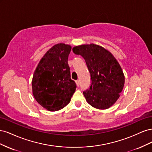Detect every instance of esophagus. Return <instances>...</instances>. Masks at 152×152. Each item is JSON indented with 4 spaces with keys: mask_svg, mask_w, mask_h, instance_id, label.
<instances>
[{
    "mask_svg": "<svg viewBox=\"0 0 152 152\" xmlns=\"http://www.w3.org/2000/svg\"><path fill=\"white\" fill-rule=\"evenodd\" d=\"M75 82H76V84H77V86H78V87H79V80H76L75 81Z\"/></svg>",
    "mask_w": 152,
    "mask_h": 152,
    "instance_id": "34e87169",
    "label": "esophagus"
}]
</instances>
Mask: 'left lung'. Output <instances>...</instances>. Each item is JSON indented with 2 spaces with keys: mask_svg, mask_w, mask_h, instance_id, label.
I'll use <instances>...</instances> for the list:
<instances>
[{
  "mask_svg": "<svg viewBox=\"0 0 152 152\" xmlns=\"http://www.w3.org/2000/svg\"><path fill=\"white\" fill-rule=\"evenodd\" d=\"M72 50L84 58L91 74L92 84L83 92L86 102L95 108H109L120 97L125 84L120 64L109 50L97 44H82Z\"/></svg>",
  "mask_w": 152,
  "mask_h": 152,
  "instance_id": "8db88e82",
  "label": "left lung"
}]
</instances>
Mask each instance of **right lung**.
Masks as SVG:
<instances>
[{
	"label": "right lung",
	"mask_w": 152,
	"mask_h": 152,
	"mask_svg": "<svg viewBox=\"0 0 152 152\" xmlns=\"http://www.w3.org/2000/svg\"><path fill=\"white\" fill-rule=\"evenodd\" d=\"M71 49L69 44L54 45L40 59L35 70L32 93L37 102L48 111L56 112L65 107L76 90L68 64Z\"/></svg>",
	"instance_id": "1"
}]
</instances>
